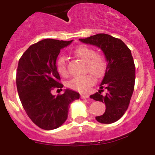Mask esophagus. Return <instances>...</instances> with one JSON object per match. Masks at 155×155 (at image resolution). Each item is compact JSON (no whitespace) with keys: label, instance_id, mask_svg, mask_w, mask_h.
<instances>
[{"label":"esophagus","instance_id":"34e87169","mask_svg":"<svg viewBox=\"0 0 155 155\" xmlns=\"http://www.w3.org/2000/svg\"><path fill=\"white\" fill-rule=\"evenodd\" d=\"M89 97V95H87V94H81V98H87Z\"/></svg>","mask_w":155,"mask_h":155}]
</instances>
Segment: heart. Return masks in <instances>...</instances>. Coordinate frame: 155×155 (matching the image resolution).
<instances>
[{
	"label": "heart",
	"instance_id": "1",
	"mask_svg": "<svg viewBox=\"0 0 155 155\" xmlns=\"http://www.w3.org/2000/svg\"><path fill=\"white\" fill-rule=\"evenodd\" d=\"M73 53L78 58L86 64L85 72L99 78L104 74L107 61L103 55L96 53L93 48L85 45H80L75 47ZM56 67L62 76H68V70L67 59L64 56H59L56 61ZM94 83V79L89 74L76 77L68 82V87L80 92H85Z\"/></svg>",
	"mask_w": 155,
	"mask_h": 155
}]
</instances>
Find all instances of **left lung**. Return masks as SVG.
<instances>
[{"label": "left lung", "mask_w": 155, "mask_h": 155, "mask_svg": "<svg viewBox=\"0 0 155 155\" xmlns=\"http://www.w3.org/2000/svg\"><path fill=\"white\" fill-rule=\"evenodd\" d=\"M79 40L98 46L105 53L108 64L100 84L101 89L90 98L105 102L106 106L105 113L95 117L97 121L113 124L124 116L134 92L135 64L130 50L121 39L108 34H96ZM104 89L107 93L102 95Z\"/></svg>", "instance_id": "left-lung-1"}]
</instances>
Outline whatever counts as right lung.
Here are the masks:
<instances>
[{
    "label": "right lung",
    "instance_id": "add662e5",
    "mask_svg": "<svg viewBox=\"0 0 155 155\" xmlns=\"http://www.w3.org/2000/svg\"><path fill=\"white\" fill-rule=\"evenodd\" d=\"M71 42L42 39L31 45L19 59L16 85L20 101L31 121L46 130L61 127L68 119L70 104L80 98L79 93L70 89L57 96L51 93L64 87L56 61L61 49Z\"/></svg>",
    "mask_w": 155,
    "mask_h": 155
}]
</instances>
